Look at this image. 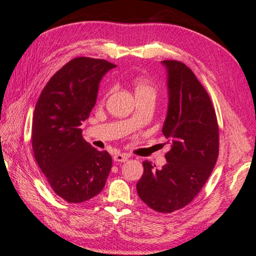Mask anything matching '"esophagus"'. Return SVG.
<instances>
[{
    "instance_id": "obj_1",
    "label": "esophagus",
    "mask_w": 256,
    "mask_h": 256,
    "mask_svg": "<svg viewBox=\"0 0 256 256\" xmlns=\"http://www.w3.org/2000/svg\"><path fill=\"white\" fill-rule=\"evenodd\" d=\"M112 159H114L115 162H125L128 159V156L125 154H116Z\"/></svg>"
}]
</instances>
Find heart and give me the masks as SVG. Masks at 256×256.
Segmentation results:
<instances>
[{
  "label": "heart",
  "mask_w": 256,
  "mask_h": 256,
  "mask_svg": "<svg viewBox=\"0 0 256 256\" xmlns=\"http://www.w3.org/2000/svg\"><path fill=\"white\" fill-rule=\"evenodd\" d=\"M132 84L136 99L151 98L154 100L156 97H157L158 88L152 79H150L149 76H138L133 79Z\"/></svg>",
  "instance_id": "b5f03b06"
}]
</instances>
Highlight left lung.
<instances>
[{"mask_svg": "<svg viewBox=\"0 0 256 256\" xmlns=\"http://www.w3.org/2000/svg\"><path fill=\"white\" fill-rule=\"evenodd\" d=\"M162 64L170 90L162 133L172 148L160 170L148 160L142 162L136 190L151 209L170 214L192 202L210 177L219 156V126L209 94L192 70L178 60Z\"/></svg>", "mask_w": 256, "mask_h": 256, "instance_id": "1", "label": "left lung"}]
</instances>
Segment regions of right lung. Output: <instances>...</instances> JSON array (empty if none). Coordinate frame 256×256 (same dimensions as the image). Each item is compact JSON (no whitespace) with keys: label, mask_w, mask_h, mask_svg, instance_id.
Listing matches in <instances>:
<instances>
[{"label":"right lung","mask_w":256,"mask_h":256,"mask_svg":"<svg viewBox=\"0 0 256 256\" xmlns=\"http://www.w3.org/2000/svg\"><path fill=\"white\" fill-rule=\"evenodd\" d=\"M106 60L81 56L47 82L32 116L34 157L56 196L81 203L102 190L112 157L82 138L81 124L96 104L102 76L115 68Z\"/></svg>","instance_id":"right-lung-1"}]
</instances>
